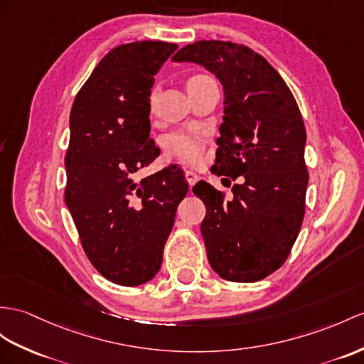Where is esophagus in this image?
<instances>
[{"mask_svg":"<svg viewBox=\"0 0 364 364\" xmlns=\"http://www.w3.org/2000/svg\"><path fill=\"white\" fill-rule=\"evenodd\" d=\"M185 179H187L190 187H193V185L199 181V176H198L196 173H194V171H190V170H188V171H185Z\"/></svg>","mask_w":364,"mask_h":364,"instance_id":"1","label":"esophagus"}]
</instances>
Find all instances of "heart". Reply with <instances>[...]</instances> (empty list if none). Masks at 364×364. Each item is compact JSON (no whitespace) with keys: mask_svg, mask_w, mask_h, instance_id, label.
Wrapping results in <instances>:
<instances>
[{"mask_svg":"<svg viewBox=\"0 0 364 364\" xmlns=\"http://www.w3.org/2000/svg\"><path fill=\"white\" fill-rule=\"evenodd\" d=\"M210 82H215L210 75L194 74L187 80V90L188 92L194 91ZM154 100H156V91L153 90L151 94H149V106H151V108L154 106ZM165 148H166V153L170 156L194 165L202 159L203 139L200 134H198V132L194 131H176L166 137Z\"/></svg>","mask_w":364,"mask_h":364,"instance_id":"obj_1","label":"heart"}]
</instances>
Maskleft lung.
<instances>
[{"instance_id": "obj_1", "label": "left lung", "mask_w": 364, "mask_h": 364, "mask_svg": "<svg viewBox=\"0 0 364 364\" xmlns=\"http://www.w3.org/2000/svg\"><path fill=\"white\" fill-rule=\"evenodd\" d=\"M173 60L207 68L225 94L211 171L239 182L228 199L205 181L193 187L207 208L200 232L208 262L227 281H261L286 262L304 219L303 115L278 70L244 44L200 40Z\"/></svg>"}]
</instances>
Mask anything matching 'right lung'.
Returning a JSON list of instances; mask_svg holds the SVG:
<instances>
[{
  "label": "right lung",
  "instance_id": "obj_1",
  "mask_svg": "<svg viewBox=\"0 0 364 364\" xmlns=\"http://www.w3.org/2000/svg\"><path fill=\"white\" fill-rule=\"evenodd\" d=\"M176 49L165 41L114 48L77 92L69 115L65 202L91 264L119 286L156 277L188 191L176 165L134 179L161 153L149 137V94Z\"/></svg>",
  "mask_w": 364,
  "mask_h": 364
}]
</instances>
